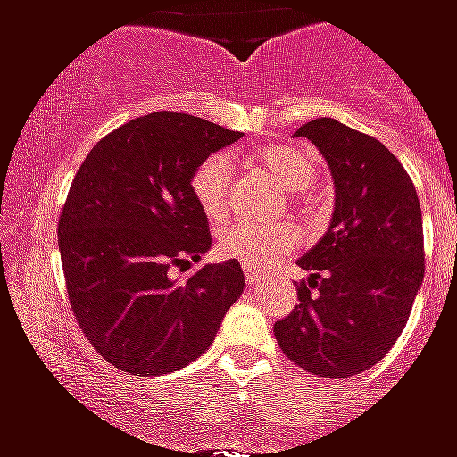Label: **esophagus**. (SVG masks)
<instances>
[{
	"label": "esophagus",
	"mask_w": 457,
	"mask_h": 457,
	"mask_svg": "<svg viewBox=\"0 0 457 457\" xmlns=\"http://www.w3.org/2000/svg\"><path fill=\"white\" fill-rule=\"evenodd\" d=\"M244 279H246V285L249 287H258L263 285L265 279H268V275L261 270H253V268H244Z\"/></svg>",
	"instance_id": "1"
}]
</instances>
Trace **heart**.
Returning a JSON list of instances; mask_svg holds the SVG:
<instances>
[{
  "label": "heart",
  "mask_w": 457,
  "mask_h": 457,
  "mask_svg": "<svg viewBox=\"0 0 457 457\" xmlns=\"http://www.w3.org/2000/svg\"><path fill=\"white\" fill-rule=\"evenodd\" d=\"M258 168H263L278 178L287 189L303 192L311 189L320 178V158L311 152L287 145L261 146L253 154ZM229 187H232V163L225 154H213L204 158L192 175L189 189L194 201L208 218H220L228 211ZM296 244V232L289 225L279 228H261L253 222L239 220L220 229L218 251L225 258H235L249 268H265L287 256Z\"/></svg>",
  "instance_id": "heart-1"
}]
</instances>
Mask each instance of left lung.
<instances>
[{"mask_svg": "<svg viewBox=\"0 0 457 457\" xmlns=\"http://www.w3.org/2000/svg\"><path fill=\"white\" fill-rule=\"evenodd\" d=\"M329 165L334 213L299 258V305L275 322L282 353L327 379L361 375L396 344L425 278L422 208L394 154L334 118L296 130Z\"/></svg>", "mask_w": 457, "mask_h": 457, "instance_id": "left-lung-1", "label": "left lung"}]
</instances>
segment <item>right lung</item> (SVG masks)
<instances>
[{"instance_id": "1", "label": "right lung", "mask_w": 457, "mask_h": 457, "mask_svg": "<svg viewBox=\"0 0 457 457\" xmlns=\"http://www.w3.org/2000/svg\"><path fill=\"white\" fill-rule=\"evenodd\" d=\"M242 132L187 113L135 118L96 142L59 218L71 308L82 332L130 375H168L196 361L244 292L239 261L187 270L211 249L189 182L196 165Z\"/></svg>"}]
</instances>
